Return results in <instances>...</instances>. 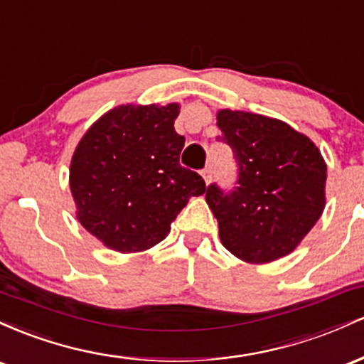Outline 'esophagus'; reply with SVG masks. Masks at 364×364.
I'll return each instance as SVG.
<instances>
[{"instance_id": "obj_1", "label": "esophagus", "mask_w": 364, "mask_h": 364, "mask_svg": "<svg viewBox=\"0 0 364 364\" xmlns=\"http://www.w3.org/2000/svg\"><path fill=\"white\" fill-rule=\"evenodd\" d=\"M202 178L205 179L207 185H208V183H210V179H212V171H210V168H208V166H207V168L202 169Z\"/></svg>"}]
</instances>
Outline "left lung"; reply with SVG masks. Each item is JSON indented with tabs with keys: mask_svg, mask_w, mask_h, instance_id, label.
<instances>
[{
	"mask_svg": "<svg viewBox=\"0 0 364 364\" xmlns=\"http://www.w3.org/2000/svg\"><path fill=\"white\" fill-rule=\"evenodd\" d=\"M220 140L235 152L237 181L205 188L224 248L248 263L292 253L325 208L327 164L318 147L281 119L220 109Z\"/></svg>",
	"mask_w": 364,
	"mask_h": 364,
	"instance_id": "8db88e82",
	"label": "left lung"
}]
</instances>
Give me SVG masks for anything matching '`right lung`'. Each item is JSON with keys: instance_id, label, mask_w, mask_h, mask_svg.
I'll list each match as a JSON object with an SVG mask.
<instances>
[{"instance_id": "1", "label": "right lung", "mask_w": 364, "mask_h": 364, "mask_svg": "<svg viewBox=\"0 0 364 364\" xmlns=\"http://www.w3.org/2000/svg\"><path fill=\"white\" fill-rule=\"evenodd\" d=\"M179 104L118 106L87 129L70 164L77 219L119 253L145 252L169 235L191 196L205 193L198 173L179 164L185 136Z\"/></svg>"}]
</instances>
